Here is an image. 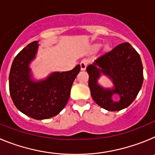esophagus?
<instances>
[{
	"label": "esophagus",
	"mask_w": 155,
	"mask_h": 155,
	"mask_svg": "<svg viewBox=\"0 0 155 155\" xmlns=\"http://www.w3.org/2000/svg\"><path fill=\"white\" fill-rule=\"evenodd\" d=\"M87 64H88V61H87V60H83V61H81V62L80 63L81 70V71H84L86 69V68H87Z\"/></svg>",
	"instance_id": "obj_1"
}]
</instances>
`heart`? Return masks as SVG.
<instances>
[{
	"label": "heart",
	"instance_id": "obj_1",
	"mask_svg": "<svg viewBox=\"0 0 155 155\" xmlns=\"http://www.w3.org/2000/svg\"><path fill=\"white\" fill-rule=\"evenodd\" d=\"M96 47H97V48H98V47H99V45H97V46H96Z\"/></svg>",
	"mask_w": 155,
	"mask_h": 155
}]
</instances>
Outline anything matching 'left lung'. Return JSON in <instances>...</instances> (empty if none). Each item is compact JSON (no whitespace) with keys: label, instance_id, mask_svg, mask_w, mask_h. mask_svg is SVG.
I'll return each mask as SVG.
<instances>
[{"label":"left lung","instance_id":"obj_1","mask_svg":"<svg viewBox=\"0 0 155 155\" xmlns=\"http://www.w3.org/2000/svg\"><path fill=\"white\" fill-rule=\"evenodd\" d=\"M88 86L93 100L108 111H120L128 107L137 96L143 81V65L137 52L129 42L118 45L103 53L87 67ZM109 77L113 89H105L97 83L101 74ZM118 94V101L112 95Z\"/></svg>","mask_w":155,"mask_h":155}]
</instances>
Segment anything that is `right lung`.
I'll return each instance as SVG.
<instances>
[{"label":"right lung","instance_id":"add662e5","mask_svg":"<svg viewBox=\"0 0 155 155\" xmlns=\"http://www.w3.org/2000/svg\"><path fill=\"white\" fill-rule=\"evenodd\" d=\"M38 42L29 43L14 59L9 74V91L19 111L41 120L57 116L65 107L81 67L78 64L71 71L53 72L45 80L33 81L29 64L36 55Z\"/></svg>","mask_w":155,"mask_h":155}]
</instances>
